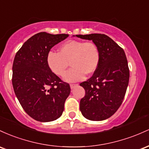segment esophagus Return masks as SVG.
I'll use <instances>...</instances> for the list:
<instances>
[{
    "mask_svg": "<svg viewBox=\"0 0 149 149\" xmlns=\"http://www.w3.org/2000/svg\"><path fill=\"white\" fill-rule=\"evenodd\" d=\"M78 84H70V88H71V89H73L74 87H76L77 86Z\"/></svg>",
    "mask_w": 149,
    "mask_h": 149,
    "instance_id": "1",
    "label": "esophagus"
}]
</instances>
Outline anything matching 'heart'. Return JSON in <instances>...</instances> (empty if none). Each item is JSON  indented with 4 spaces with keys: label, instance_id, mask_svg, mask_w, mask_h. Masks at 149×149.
<instances>
[{
    "label": "heart",
    "instance_id": "1",
    "mask_svg": "<svg viewBox=\"0 0 149 149\" xmlns=\"http://www.w3.org/2000/svg\"><path fill=\"white\" fill-rule=\"evenodd\" d=\"M46 62L50 70L58 76L65 74L70 63L72 68L67 72L64 79L73 82L82 80L85 74H91L96 71L100 53L94 43L70 40L61 45L59 53L48 52Z\"/></svg>",
    "mask_w": 149,
    "mask_h": 149
}]
</instances>
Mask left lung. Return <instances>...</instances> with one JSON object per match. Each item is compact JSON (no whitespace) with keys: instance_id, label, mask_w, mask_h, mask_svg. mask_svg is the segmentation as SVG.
I'll list each match as a JSON object with an SVG mask.
<instances>
[{"instance_id":"1","label":"left lung","mask_w":149,"mask_h":149,"mask_svg":"<svg viewBox=\"0 0 149 149\" xmlns=\"http://www.w3.org/2000/svg\"><path fill=\"white\" fill-rule=\"evenodd\" d=\"M91 40L99 50L100 62L93 76L80 84L85 96L80 101V111L86 119L101 121L109 118L121 106L130 79L124 50L109 36L101 34L76 35Z\"/></svg>"}]
</instances>
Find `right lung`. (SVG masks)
<instances>
[{
	"instance_id": "right-lung-1",
	"label": "right lung",
	"mask_w": 149,
	"mask_h": 149,
	"mask_svg": "<svg viewBox=\"0 0 149 149\" xmlns=\"http://www.w3.org/2000/svg\"><path fill=\"white\" fill-rule=\"evenodd\" d=\"M68 36L38 33L24 42L15 57L12 79L15 93L24 111L37 121L56 120L64 111L70 85L50 70L46 57L55 45Z\"/></svg>"
}]
</instances>
